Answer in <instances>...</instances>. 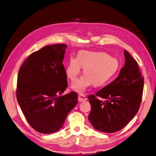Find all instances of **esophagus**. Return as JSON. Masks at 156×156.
I'll return each instance as SVG.
<instances>
[{
    "mask_svg": "<svg viewBox=\"0 0 156 156\" xmlns=\"http://www.w3.org/2000/svg\"><path fill=\"white\" fill-rule=\"evenodd\" d=\"M87 100V98L85 97L84 95L83 94H79L78 95V101L80 102H82V101H84Z\"/></svg>",
    "mask_w": 156,
    "mask_h": 156,
    "instance_id": "esophagus-1",
    "label": "esophagus"
}]
</instances>
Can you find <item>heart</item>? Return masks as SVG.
Wrapping results in <instances>:
<instances>
[{"label": "heart", "instance_id": "heart-1", "mask_svg": "<svg viewBox=\"0 0 156 156\" xmlns=\"http://www.w3.org/2000/svg\"><path fill=\"white\" fill-rule=\"evenodd\" d=\"M82 67L84 68L85 74L72 86L73 90L79 93L83 92L92 84L95 86L104 85L118 73L120 62L116 58L103 52L81 51L77 57L69 58L66 67L67 76L75 82Z\"/></svg>", "mask_w": 156, "mask_h": 156}]
</instances>
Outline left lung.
<instances>
[{
    "mask_svg": "<svg viewBox=\"0 0 156 156\" xmlns=\"http://www.w3.org/2000/svg\"><path fill=\"white\" fill-rule=\"evenodd\" d=\"M124 54L125 64L119 76L95 95L88 96V119L95 130L103 133L122 129L134 117L140 105L144 81L136 60L126 50Z\"/></svg>",
    "mask_w": 156,
    "mask_h": 156,
    "instance_id": "1",
    "label": "left lung"
}]
</instances>
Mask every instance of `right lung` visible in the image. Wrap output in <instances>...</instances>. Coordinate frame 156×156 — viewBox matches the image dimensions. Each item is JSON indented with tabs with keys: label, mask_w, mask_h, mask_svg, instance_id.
<instances>
[{
	"label": "right lung",
	"mask_w": 156,
	"mask_h": 156,
	"mask_svg": "<svg viewBox=\"0 0 156 156\" xmlns=\"http://www.w3.org/2000/svg\"><path fill=\"white\" fill-rule=\"evenodd\" d=\"M66 47L65 44L44 47L31 54L19 70L18 104L30 126L40 133H53L61 129L78 103L75 91L61 95L68 86L62 65Z\"/></svg>",
	"instance_id": "1"
}]
</instances>
